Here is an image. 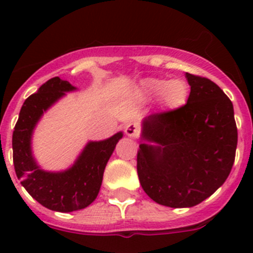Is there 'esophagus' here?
I'll use <instances>...</instances> for the list:
<instances>
[{
    "instance_id": "1",
    "label": "esophagus",
    "mask_w": 253,
    "mask_h": 253,
    "mask_svg": "<svg viewBox=\"0 0 253 253\" xmlns=\"http://www.w3.org/2000/svg\"><path fill=\"white\" fill-rule=\"evenodd\" d=\"M125 133L128 137H131V138H137L139 136V133H141V126L138 124H136V122H131L125 128Z\"/></svg>"
}]
</instances>
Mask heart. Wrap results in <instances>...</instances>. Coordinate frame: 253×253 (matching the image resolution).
I'll use <instances>...</instances> for the list:
<instances>
[{
    "label": "heart",
    "mask_w": 253,
    "mask_h": 253,
    "mask_svg": "<svg viewBox=\"0 0 253 253\" xmlns=\"http://www.w3.org/2000/svg\"><path fill=\"white\" fill-rule=\"evenodd\" d=\"M143 85L149 95H159L160 104L170 110L181 108L187 101L188 86L181 79L165 81L159 78H149L143 83Z\"/></svg>",
    "instance_id": "obj_1"
}]
</instances>
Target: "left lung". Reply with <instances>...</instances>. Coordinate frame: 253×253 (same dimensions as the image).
Returning a JSON list of instances; mask_svg holds the SVG:
<instances>
[{
  "instance_id": "1",
  "label": "left lung",
  "mask_w": 253,
  "mask_h": 253,
  "mask_svg": "<svg viewBox=\"0 0 253 253\" xmlns=\"http://www.w3.org/2000/svg\"><path fill=\"white\" fill-rule=\"evenodd\" d=\"M187 103L143 120L137 172L144 192L171 208L200 205L228 178L237 128L230 99L214 82L186 73Z\"/></svg>"
}]
</instances>
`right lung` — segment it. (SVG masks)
<instances>
[{"instance_id": "obj_1", "label": "right lung", "mask_w": 253, "mask_h": 253, "mask_svg": "<svg viewBox=\"0 0 253 253\" xmlns=\"http://www.w3.org/2000/svg\"><path fill=\"white\" fill-rule=\"evenodd\" d=\"M70 82L48 79L37 93L25 99L12 137L13 164L23 187L42 206L51 211H78L88 207L98 196L104 170L122 132L100 142H89L72 168L61 172L40 169L32 154V134L38 121L66 91L75 90Z\"/></svg>"}]
</instances>
